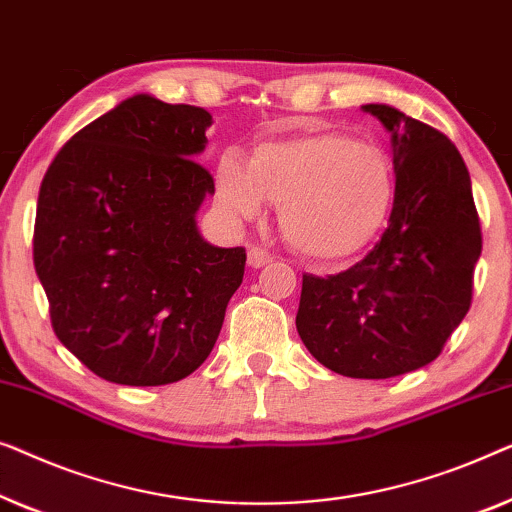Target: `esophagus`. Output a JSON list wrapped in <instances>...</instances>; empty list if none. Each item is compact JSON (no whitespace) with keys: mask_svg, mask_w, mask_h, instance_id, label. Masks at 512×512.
Instances as JSON below:
<instances>
[{"mask_svg":"<svg viewBox=\"0 0 512 512\" xmlns=\"http://www.w3.org/2000/svg\"><path fill=\"white\" fill-rule=\"evenodd\" d=\"M271 259L273 257L266 248H259V246L248 248V266H250V269H262V266L269 264Z\"/></svg>","mask_w":512,"mask_h":512,"instance_id":"1","label":"esophagus"}]
</instances>
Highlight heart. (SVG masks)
Here are the masks:
<instances>
[{
    "instance_id": "b5f03b06",
    "label": "heart",
    "mask_w": 512,
    "mask_h": 512,
    "mask_svg": "<svg viewBox=\"0 0 512 512\" xmlns=\"http://www.w3.org/2000/svg\"><path fill=\"white\" fill-rule=\"evenodd\" d=\"M215 199L232 218L253 220L264 199L297 253L336 262L376 239L394 201V167L385 150L341 132L264 141L248 164L225 153L215 167Z\"/></svg>"
}]
</instances>
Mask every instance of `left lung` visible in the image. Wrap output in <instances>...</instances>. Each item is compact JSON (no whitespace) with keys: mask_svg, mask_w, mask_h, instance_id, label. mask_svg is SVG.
Segmentation results:
<instances>
[{"mask_svg":"<svg viewBox=\"0 0 512 512\" xmlns=\"http://www.w3.org/2000/svg\"><path fill=\"white\" fill-rule=\"evenodd\" d=\"M394 153V206L362 262L336 276L306 273L297 331L308 352L348 378L422 369L469 313L482 250L469 169L448 136L390 104H364Z\"/></svg>","mask_w":512,"mask_h":512,"instance_id":"obj_1","label":"left lung"}]
</instances>
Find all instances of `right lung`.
Listing matches in <instances>:
<instances>
[{
  "label": "right lung",
  "instance_id": "add662e5",
  "mask_svg": "<svg viewBox=\"0 0 512 512\" xmlns=\"http://www.w3.org/2000/svg\"><path fill=\"white\" fill-rule=\"evenodd\" d=\"M211 113L134 95L64 143L43 176L34 269L64 348L99 378L155 387L211 355L246 250L204 241Z\"/></svg>",
  "mask_w": 512,
  "mask_h": 512
}]
</instances>
